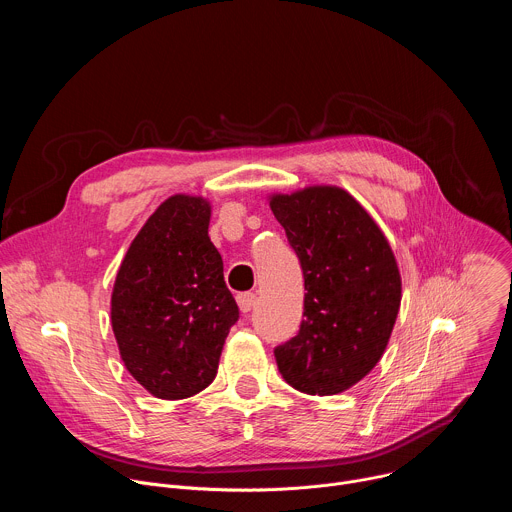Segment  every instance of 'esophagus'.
Wrapping results in <instances>:
<instances>
[{"mask_svg":"<svg viewBox=\"0 0 512 512\" xmlns=\"http://www.w3.org/2000/svg\"><path fill=\"white\" fill-rule=\"evenodd\" d=\"M255 300H257V296L253 294V291H245V294H239V296H237V304H239V308H241L243 314L251 312V308L255 306Z\"/></svg>","mask_w":512,"mask_h":512,"instance_id":"obj_1","label":"esophagus"}]
</instances>
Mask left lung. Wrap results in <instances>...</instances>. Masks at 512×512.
<instances>
[{"mask_svg":"<svg viewBox=\"0 0 512 512\" xmlns=\"http://www.w3.org/2000/svg\"><path fill=\"white\" fill-rule=\"evenodd\" d=\"M271 210L304 273V320L275 346L285 383L308 395H336L381 360L401 304L393 251L348 192L312 186L277 194Z\"/></svg>","mask_w":512,"mask_h":512,"instance_id":"left-lung-1","label":"left lung"}]
</instances>
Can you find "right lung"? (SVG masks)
<instances>
[{"label": "right lung", "instance_id": "add662e5", "mask_svg": "<svg viewBox=\"0 0 512 512\" xmlns=\"http://www.w3.org/2000/svg\"><path fill=\"white\" fill-rule=\"evenodd\" d=\"M208 221L204 198H168L133 239L115 279L111 324L121 358L160 399L206 389L239 320Z\"/></svg>", "mask_w": 512, "mask_h": 512}]
</instances>
